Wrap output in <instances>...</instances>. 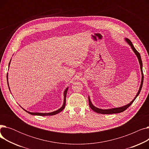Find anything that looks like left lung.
Instances as JSON below:
<instances>
[{
	"label": "left lung",
	"instance_id": "left-lung-1",
	"mask_svg": "<svg viewBox=\"0 0 149 149\" xmlns=\"http://www.w3.org/2000/svg\"><path fill=\"white\" fill-rule=\"evenodd\" d=\"M125 40H126L127 43L130 46L132 49L133 50V51L134 52V53L135 54V55L136 56L139 63V65H140V69H141V75H142V78H141V85H140V87L139 89L138 90V92L137 93V94L136 95L135 97L134 98V99L130 103H129L128 104L126 105V106H124L122 107H116V108H112V109H99L98 107H96L95 106H93L91 102V101L90 100L89 96L88 97V99H89V104L90 107L91 108V109L92 110L98 113H101V114H112V113H121L123 112V111H126V109L133 103H134V101H135V100L136 98V97L138 96V95L139 94V93L141 92V90L142 86H143V80H144V75H143V63H142V60H141V56L139 53L136 51V49L135 48V47L133 45L132 43L131 42V41L129 40V38H125Z\"/></svg>",
	"mask_w": 149,
	"mask_h": 149
}]
</instances>
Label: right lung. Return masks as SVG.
<instances>
[{
	"label": "right lung",
	"instance_id": "1",
	"mask_svg": "<svg viewBox=\"0 0 149 149\" xmlns=\"http://www.w3.org/2000/svg\"><path fill=\"white\" fill-rule=\"evenodd\" d=\"M10 62H11V60L9 63V66H10ZM6 78H7V83H8V85L9 86L8 84V74H7V76H6ZM10 89V88H9ZM68 88H67L65 91H64V102H63V106L59 109H58V110L56 111H54L52 112H49V113H39V112H28V111H26V110H24L27 112L28 113L31 114V115H38V116H48V115H56L57 113H58L59 112H60L61 111H62L63 110L64 108L65 107V105H66V94H67V92H68Z\"/></svg>",
	"mask_w": 149,
	"mask_h": 149
}]
</instances>
